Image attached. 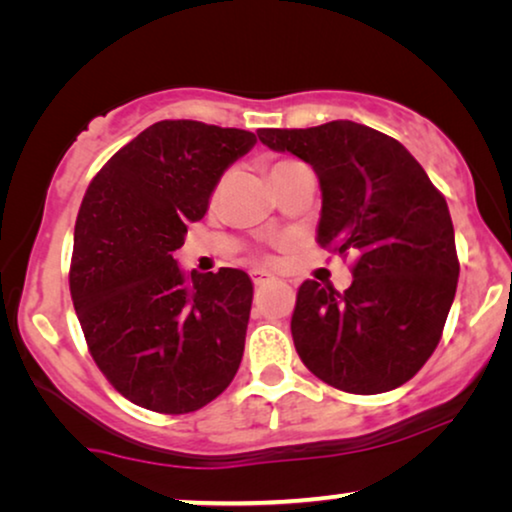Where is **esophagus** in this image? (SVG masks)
<instances>
[{
	"label": "esophagus",
	"instance_id": "34e87169",
	"mask_svg": "<svg viewBox=\"0 0 512 512\" xmlns=\"http://www.w3.org/2000/svg\"><path fill=\"white\" fill-rule=\"evenodd\" d=\"M272 279H275V277H270L268 272H263V270H254V272H251V282H254V286H263V284L272 282Z\"/></svg>",
	"mask_w": 512,
	"mask_h": 512
}]
</instances>
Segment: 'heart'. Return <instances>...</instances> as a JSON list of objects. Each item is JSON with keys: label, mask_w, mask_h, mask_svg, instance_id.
<instances>
[{"label": "heart", "mask_w": 512, "mask_h": 512, "mask_svg": "<svg viewBox=\"0 0 512 512\" xmlns=\"http://www.w3.org/2000/svg\"><path fill=\"white\" fill-rule=\"evenodd\" d=\"M293 165H298V160H291V158H282V160H277L275 165H272V170H270V174H277V172H282V170H286V167H293Z\"/></svg>", "instance_id": "b5f03b06"}]
</instances>
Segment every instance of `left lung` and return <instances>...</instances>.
I'll return each mask as SVG.
<instances>
[{
	"label": "left lung",
	"mask_w": 512,
	"mask_h": 512,
	"mask_svg": "<svg viewBox=\"0 0 512 512\" xmlns=\"http://www.w3.org/2000/svg\"><path fill=\"white\" fill-rule=\"evenodd\" d=\"M258 139L317 172V242L354 254L352 286L300 284L293 345L307 370L347 394L401 387L443 335L459 279L445 195L401 142L354 121L263 128Z\"/></svg>",
	"instance_id": "left-lung-1"
}]
</instances>
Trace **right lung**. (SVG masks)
Returning <instances> with one entry per match:
<instances>
[{
    "label": "right lung",
    "mask_w": 512,
    "mask_h": 512,
    "mask_svg": "<svg viewBox=\"0 0 512 512\" xmlns=\"http://www.w3.org/2000/svg\"><path fill=\"white\" fill-rule=\"evenodd\" d=\"M249 130L160 121L90 181L74 226L69 291L88 352L139 408L186 415L223 394L240 368L254 286L221 268L191 282L174 251L205 216Z\"/></svg>",
    "instance_id": "right-lung-1"
}]
</instances>
